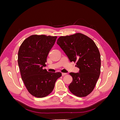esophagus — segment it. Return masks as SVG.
<instances>
[{
  "mask_svg": "<svg viewBox=\"0 0 120 120\" xmlns=\"http://www.w3.org/2000/svg\"><path fill=\"white\" fill-rule=\"evenodd\" d=\"M67 75V73H62V75H63V76L66 75Z\"/></svg>",
  "mask_w": 120,
  "mask_h": 120,
  "instance_id": "34e87169",
  "label": "esophagus"
}]
</instances>
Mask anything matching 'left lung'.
Masks as SVG:
<instances>
[{"label": "left lung", "mask_w": 120, "mask_h": 120, "mask_svg": "<svg viewBox=\"0 0 120 120\" xmlns=\"http://www.w3.org/2000/svg\"><path fill=\"white\" fill-rule=\"evenodd\" d=\"M57 44L71 62H77L79 72H70L72 81L68 86L70 92L79 97L88 96L95 88L101 72V56L95 43L81 33L58 38Z\"/></svg>", "instance_id": "obj_1"}]
</instances>
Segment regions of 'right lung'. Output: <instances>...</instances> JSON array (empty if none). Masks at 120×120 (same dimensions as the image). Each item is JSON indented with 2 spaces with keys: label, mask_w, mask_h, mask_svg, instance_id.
I'll use <instances>...</instances> for the list:
<instances>
[{
  "label": "right lung",
  "mask_w": 120,
  "mask_h": 120,
  "mask_svg": "<svg viewBox=\"0 0 120 120\" xmlns=\"http://www.w3.org/2000/svg\"><path fill=\"white\" fill-rule=\"evenodd\" d=\"M57 37L32 35L25 39L18 52V64L21 79L31 95L37 98L48 96L53 90L60 72H51L43 69Z\"/></svg>",
  "instance_id": "obj_1"
}]
</instances>
